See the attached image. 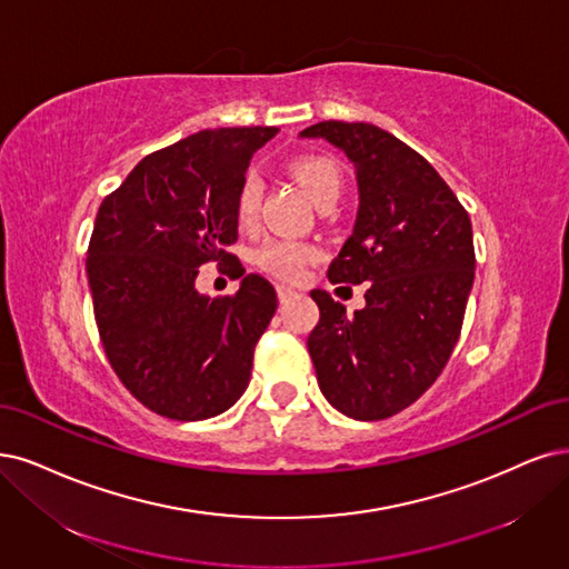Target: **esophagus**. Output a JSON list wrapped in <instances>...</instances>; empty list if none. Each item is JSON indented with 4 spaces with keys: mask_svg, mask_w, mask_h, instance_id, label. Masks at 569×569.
I'll return each instance as SVG.
<instances>
[{
    "mask_svg": "<svg viewBox=\"0 0 569 569\" xmlns=\"http://www.w3.org/2000/svg\"><path fill=\"white\" fill-rule=\"evenodd\" d=\"M277 296H279V302H288V300H292V298L298 296V290L290 288V286L279 283V286H277Z\"/></svg>",
    "mask_w": 569,
    "mask_h": 569,
    "instance_id": "esophagus-1",
    "label": "esophagus"
}]
</instances>
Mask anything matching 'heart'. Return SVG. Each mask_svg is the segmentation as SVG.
Masks as SVG:
<instances>
[{"label": "heart", "mask_w": 569, "mask_h": 569, "mask_svg": "<svg viewBox=\"0 0 569 569\" xmlns=\"http://www.w3.org/2000/svg\"><path fill=\"white\" fill-rule=\"evenodd\" d=\"M288 171L305 187L309 199L319 208L326 203H335L342 194V182H345L342 168L338 166V161H332L328 157H319V154L298 157L288 163ZM262 189H264L262 178L256 171L243 176L237 192V218L241 224L256 222L260 213ZM317 258H319L317 246L302 243V241H283V239L267 241L256 252V262L264 271L281 279H298L305 271V267Z\"/></svg>", "instance_id": "b5f03b06"}]
</instances>
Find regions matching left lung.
Masks as SVG:
<instances>
[{"mask_svg":"<svg viewBox=\"0 0 569 569\" xmlns=\"http://www.w3.org/2000/svg\"><path fill=\"white\" fill-rule=\"evenodd\" d=\"M300 136L328 140L356 168L359 216L328 279L368 283L353 313L311 290L321 319L307 349L332 408L387 419L436 382L459 340L476 269L471 220L436 168L380 126L321 121Z\"/></svg>","mask_w":569,"mask_h":569,"instance_id":"8db88e82","label":"left lung"}]
</instances>
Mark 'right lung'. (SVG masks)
<instances>
[{
  "instance_id": "add662e5",
  "label": "right lung",
  "mask_w": 569,
  "mask_h": 569,
  "mask_svg": "<svg viewBox=\"0 0 569 569\" xmlns=\"http://www.w3.org/2000/svg\"><path fill=\"white\" fill-rule=\"evenodd\" d=\"M273 126L199 131L147 154L102 199L87 252L96 326L121 385L152 412L199 422L234 406L252 351L277 311V290L243 273L237 192ZM227 263L237 297L210 301L198 267Z\"/></svg>"
}]
</instances>
